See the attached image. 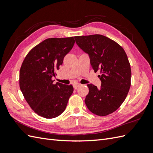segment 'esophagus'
Wrapping results in <instances>:
<instances>
[{"instance_id": "esophagus-1", "label": "esophagus", "mask_w": 153, "mask_h": 153, "mask_svg": "<svg viewBox=\"0 0 153 153\" xmlns=\"http://www.w3.org/2000/svg\"><path fill=\"white\" fill-rule=\"evenodd\" d=\"M80 85H81V84H79V83H74L73 85V87L75 89H76L77 87H79Z\"/></svg>"}]
</instances>
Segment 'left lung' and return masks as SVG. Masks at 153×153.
Listing matches in <instances>:
<instances>
[{
  "instance_id": "8db88e82",
  "label": "left lung",
  "mask_w": 153,
  "mask_h": 153,
  "mask_svg": "<svg viewBox=\"0 0 153 153\" xmlns=\"http://www.w3.org/2000/svg\"><path fill=\"white\" fill-rule=\"evenodd\" d=\"M74 38L81 49L89 54L95 72L99 70L101 74L100 88L87 85L85 105L97 116L108 115L121 106L131 86V68L126 52L116 42L102 35Z\"/></svg>"
}]
</instances>
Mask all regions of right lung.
Masks as SVG:
<instances>
[{"label":"right lung","instance_id":"1","mask_svg":"<svg viewBox=\"0 0 153 153\" xmlns=\"http://www.w3.org/2000/svg\"><path fill=\"white\" fill-rule=\"evenodd\" d=\"M74 37L49 38L36 45L24 58L19 71V87L33 111L45 118L60 115L74 91L71 85L52 79L71 50Z\"/></svg>","mask_w":153,"mask_h":153}]
</instances>
